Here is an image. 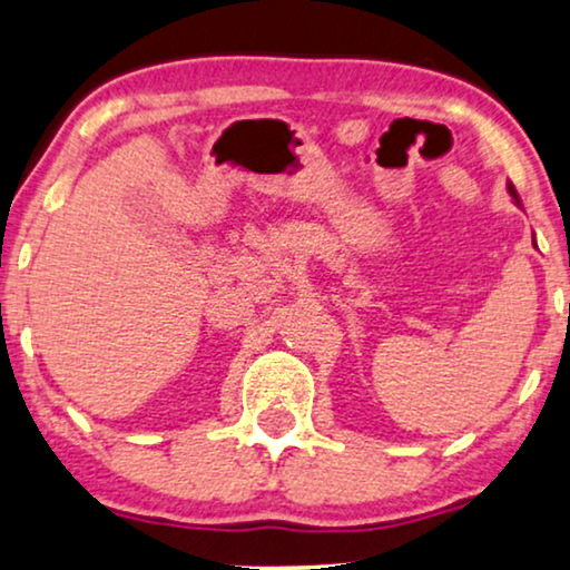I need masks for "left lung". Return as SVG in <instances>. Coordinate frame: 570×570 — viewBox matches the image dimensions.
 Wrapping results in <instances>:
<instances>
[{
  "mask_svg": "<svg viewBox=\"0 0 570 570\" xmlns=\"http://www.w3.org/2000/svg\"><path fill=\"white\" fill-rule=\"evenodd\" d=\"M509 191H511V197H513V202H517V205H519V194H517V189H513V184H509Z\"/></svg>",
  "mask_w": 570,
  "mask_h": 570,
  "instance_id": "left-lung-1",
  "label": "left lung"
}]
</instances>
